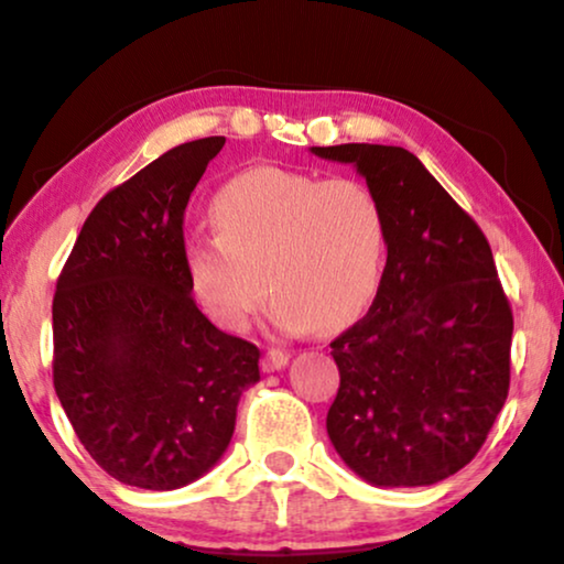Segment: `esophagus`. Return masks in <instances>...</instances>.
Masks as SVG:
<instances>
[{
    "label": "esophagus",
    "mask_w": 564,
    "mask_h": 564,
    "mask_svg": "<svg viewBox=\"0 0 564 564\" xmlns=\"http://www.w3.org/2000/svg\"><path fill=\"white\" fill-rule=\"evenodd\" d=\"M289 351H283V349H268L265 355H263V369L265 372H275V369H281V367H285L289 365Z\"/></svg>",
    "instance_id": "34e87169"
}]
</instances>
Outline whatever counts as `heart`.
I'll return each mask as SVG.
<instances>
[{
  "label": "heart",
  "instance_id": "1",
  "mask_svg": "<svg viewBox=\"0 0 564 564\" xmlns=\"http://www.w3.org/2000/svg\"><path fill=\"white\" fill-rule=\"evenodd\" d=\"M213 220L217 232L184 242V268L199 306L225 329L253 322L268 285L273 322L291 334L349 326L377 296L388 215L365 182L256 166L223 184Z\"/></svg>",
  "mask_w": 564,
  "mask_h": 564
}]
</instances>
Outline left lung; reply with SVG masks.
<instances>
[{
	"mask_svg": "<svg viewBox=\"0 0 564 564\" xmlns=\"http://www.w3.org/2000/svg\"><path fill=\"white\" fill-rule=\"evenodd\" d=\"M351 164L388 215L367 314L332 341V445L375 486H431L470 464L509 392L514 316L489 240L402 147H311Z\"/></svg>",
	"mask_w": 564,
	"mask_h": 564,
	"instance_id": "left-lung-1",
	"label": "left lung"
}]
</instances>
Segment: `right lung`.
<instances>
[{"mask_svg": "<svg viewBox=\"0 0 564 564\" xmlns=\"http://www.w3.org/2000/svg\"><path fill=\"white\" fill-rule=\"evenodd\" d=\"M225 137L187 141L108 192L53 299V382L90 458L116 481L182 489L228 451L256 344L197 308L184 209Z\"/></svg>", "mask_w": 564, "mask_h": 564, "instance_id": "1", "label": "right lung"}]
</instances>
